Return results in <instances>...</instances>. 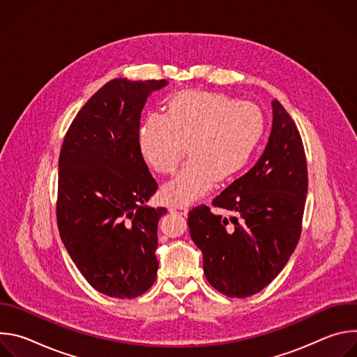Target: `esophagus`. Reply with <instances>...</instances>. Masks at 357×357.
<instances>
[{
  "mask_svg": "<svg viewBox=\"0 0 357 357\" xmlns=\"http://www.w3.org/2000/svg\"><path fill=\"white\" fill-rule=\"evenodd\" d=\"M169 212L185 216V215H188V208H185V206H179V205H175V206H169Z\"/></svg>",
  "mask_w": 357,
  "mask_h": 357,
  "instance_id": "esophagus-1",
  "label": "esophagus"
}]
</instances>
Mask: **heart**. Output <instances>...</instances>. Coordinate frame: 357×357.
<instances>
[{"label": "heart", "mask_w": 357, "mask_h": 357, "mask_svg": "<svg viewBox=\"0 0 357 357\" xmlns=\"http://www.w3.org/2000/svg\"><path fill=\"white\" fill-rule=\"evenodd\" d=\"M266 128L261 110L226 94L186 90L169 98L165 114H149L138 132L145 164L169 175L186 152L188 162L161 189L171 205H188L218 181L238 175L256 152Z\"/></svg>", "instance_id": "b5f03b06"}]
</instances>
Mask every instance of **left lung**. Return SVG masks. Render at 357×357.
<instances>
[{
  "mask_svg": "<svg viewBox=\"0 0 357 357\" xmlns=\"http://www.w3.org/2000/svg\"><path fill=\"white\" fill-rule=\"evenodd\" d=\"M266 149L247 174L212 202L189 212L190 237L203 254V271L227 296H250L285 267L301 236L308 171L299 131L278 100Z\"/></svg>",
  "mask_w": 357,
  "mask_h": 357,
  "instance_id": "1",
  "label": "left lung"
}]
</instances>
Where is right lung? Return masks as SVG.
Listing matches in <instances>:
<instances>
[{
	"label": "right lung",
	"mask_w": 357,
	"mask_h": 357,
	"mask_svg": "<svg viewBox=\"0 0 357 357\" xmlns=\"http://www.w3.org/2000/svg\"><path fill=\"white\" fill-rule=\"evenodd\" d=\"M167 80L123 77L80 109L59 155L58 227L77 270L98 292L135 298L157 278L158 222L146 205L157 190L138 149L141 112Z\"/></svg>",
	"instance_id": "add662e5"
}]
</instances>
